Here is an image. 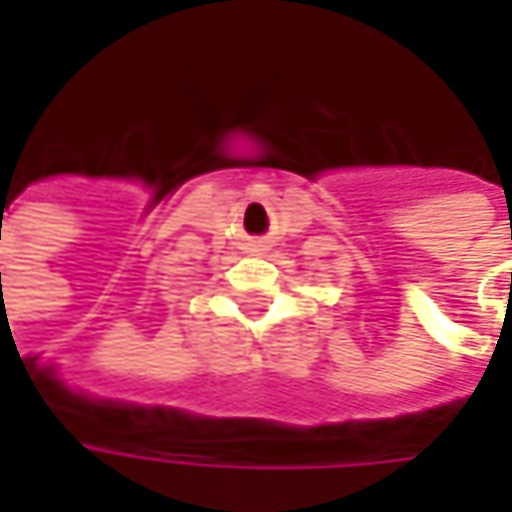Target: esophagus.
Masks as SVG:
<instances>
[{"mask_svg": "<svg viewBox=\"0 0 512 512\" xmlns=\"http://www.w3.org/2000/svg\"><path fill=\"white\" fill-rule=\"evenodd\" d=\"M256 250H259V245H256V242H253V245H250V253H256Z\"/></svg>", "mask_w": 512, "mask_h": 512, "instance_id": "1", "label": "esophagus"}]
</instances>
